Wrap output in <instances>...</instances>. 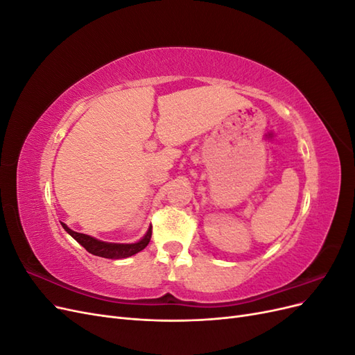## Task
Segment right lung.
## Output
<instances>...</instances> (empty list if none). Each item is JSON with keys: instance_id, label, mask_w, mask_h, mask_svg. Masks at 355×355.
Segmentation results:
<instances>
[{"instance_id": "right-lung-1", "label": "right lung", "mask_w": 355, "mask_h": 355, "mask_svg": "<svg viewBox=\"0 0 355 355\" xmlns=\"http://www.w3.org/2000/svg\"><path fill=\"white\" fill-rule=\"evenodd\" d=\"M62 227L71 235L73 240H77L89 253H92L94 256L106 257V259H124V257H128V256H133V254L139 253L148 245L149 240H151V235H153V227H149L148 232L144 235V239L139 240L137 243L118 244V243L101 241V240H96V239L90 237V235L75 232V231L69 230L65 223H62Z\"/></svg>"}]
</instances>
